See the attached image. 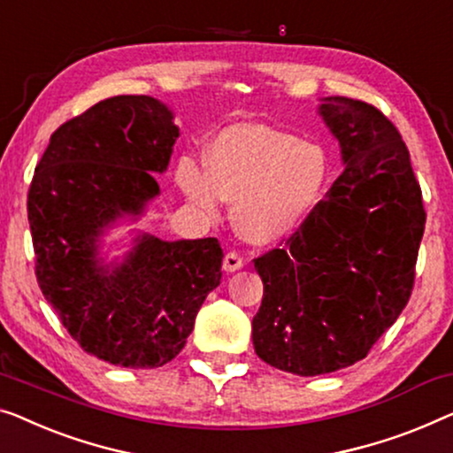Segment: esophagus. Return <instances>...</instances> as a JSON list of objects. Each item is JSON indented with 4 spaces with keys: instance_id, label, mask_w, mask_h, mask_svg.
Listing matches in <instances>:
<instances>
[{
    "instance_id": "34e87169",
    "label": "esophagus",
    "mask_w": 453,
    "mask_h": 453,
    "mask_svg": "<svg viewBox=\"0 0 453 453\" xmlns=\"http://www.w3.org/2000/svg\"><path fill=\"white\" fill-rule=\"evenodd\" d=\"M242 264H245V259H242L241 253L228 251L225 255V264H222V267H225V272H237V270H241Z\"/></svg>"
}]
</instances>
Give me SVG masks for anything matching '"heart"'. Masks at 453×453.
<instances>
[{
    "label": "heart",
    "mask_w": 453,
    "mask_h": 453,
    "mask_svg": "<svg viewBox=\"0 0 453 453\" xmlns=\"http://www.w3.org/2000/svg\"><path fill=\"white\" fill-rule=\"evenodd\" d=\"M178 181L206 211L234 200L233 220L242 237L267 242L303 225L329 181L325 150L264 124H233L216 136L208 169L183 159Z\"/></svg>",
    "instance_id": "obj_1"
}]
</instances>
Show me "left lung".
<instances>
[{
	"instance_id": "obj_1",
	"label": "left lung",
	"mask_w": 453,
	"mask_h": 453,
	"mask_svg": "<svg viewBox=\"0 0 453 453\" xmlns=\"http://www.w3.org/2000/svg\"><path fill=\"white\" fill-rule=\"evenodd\" d=\"M320 102L343 173L284 249L253 259L264 281L255 353L296 376L353 365L395 325L415 286L427 216L395 124L351 97Z\"/></svg>"
}]
</instances>
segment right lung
Here are the masks:
<instances>
[{
	"mask_svg": "<svg viewBox=\"0 0 453 453\" xmlns=\"http://www.w3.org/2000/svg\"><path fill=\"white\" fill-rule=\"evenodd\" d=\"M180 128L165 104L114 96L50 134L28 189L38 286L81 349L120 368L172 362L196 314L220 284L219 239L136 237L112 272L97 237L120 216L136 219L159 194Z\"/></svg>",
	"mask_w": 453,
	"mask_h": 453,
	"instance_id": "add662e5",
	"label": "right lung"
}]
</instances>
